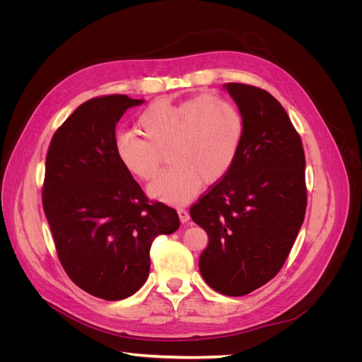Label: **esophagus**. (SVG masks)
<instances>
[{"label":"esophagus","instance_id":"34e87169","mask_svg":"<svg viewBox=\"0 0 362 362\" xmlns=\"http://www.w3.org/2000/svg\"><path fill=\"white\" fill-rule=\"evenodd\" d=\"M178 216H180V221L182 223H187L189 218H190V214L187 210H184V208H178Z\"/></svg>","mask_w":362,"mask_h":362}]
</instances>
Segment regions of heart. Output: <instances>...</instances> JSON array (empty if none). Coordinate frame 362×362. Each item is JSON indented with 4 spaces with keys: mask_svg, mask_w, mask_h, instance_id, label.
Wrapping results in <instances>:
<instances>
[{
    "mask_svg": "<svg viewBox=\"0 0 362 362\" xmlns=\"http://www.w3.org/2000/svg\"><path fill=\"white\" fill-rule=\"evenodd\" d=\"M144 137L124 133L116 139L120 164L141 181L156 178L163 154L172 166L152 182V198L180 205L231 170L245 137V119L225 98L199 95L178 104L157 101L137 119Z\"/></svg>",
    "mask_w": 362,
    "mask_h": 362,
    "instance_id": "b5f03b06",
    "label": "heart"
}]
</instances>
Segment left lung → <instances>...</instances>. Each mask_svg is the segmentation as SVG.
I'll return each mask as SVG.
<instances>
[{
	"mask_svg": "<svg viewBox=\"0 0 362 362\" xmlns=\"http://www.w3.org/2000/svg\"><path fill=\"white\" fill-rule=\"evenodd\" d=\"M245 119L235 163L190 208L205 229L199 257L204 281L225 296L264 286L286 262L306 211L305 154L284 107L255 86L228 83Z\"/></svg>",
	"mask_w": 362,
	"mask_h": 362,
	"instance_id": "8db88e82",
	"label": "left lung"
}]
</instances>
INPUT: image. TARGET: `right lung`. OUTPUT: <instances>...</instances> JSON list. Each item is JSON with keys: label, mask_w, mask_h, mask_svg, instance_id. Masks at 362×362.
<instances>
[{"label": "right lung", "mask_w": 362, "mask_h": 362, "mask_svg": "<svg viewBox=\"0 0 362 362\" xmlns=\"http://www.w3.org/2000/svg\"><path fill=\"white\" fill-rule=\"evenodd\" d=\"M127 95L86 101L54 133L42 189L64 272L95 298L133 296L149 275L154 238L180 228L163 202H149L115 152L116 124L131 107Z\"/></svg>", "instance_id": "right-lung-1"}]
</instances>
